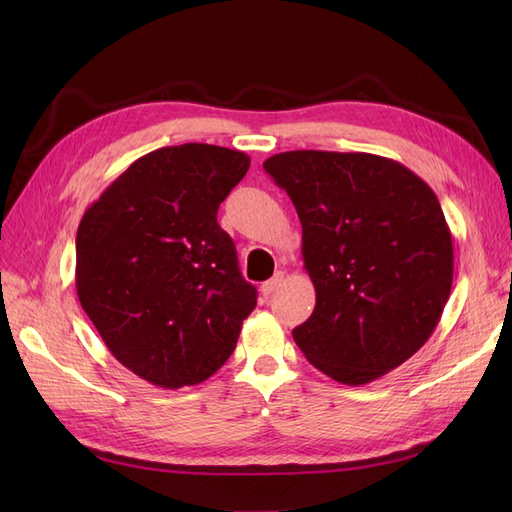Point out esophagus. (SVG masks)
<instances>
[{
	"label": "esophagus",
	"instance_id": "34e87169",
	"mask_svg": "<svg viewBox=\"0 0 512 512\" xmlns=\"http://www.w3.org/2000/svg\"><path fill=\"white\" fill-rule=\"evenodd\" d=\"M282 282H284V275H282V273H277V275H273L269 282H265V284H262V286H260V292H262V297H265V299H269V297H271V294H273V292H275L277 288H280V286H282Z\"/></svg>",
	"mask_w": 512,
	"mask_h": 512
}]
</instances>
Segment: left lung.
Wrapping results in <instances>:
<instances>
[{"label": "left lung", "instance_id": "left-lung-1", "mask_svg": "<svg viewBox=\"0 0 512 512\" xmlns=\"http://www.w3.org/2000/svg\"><path fill=\"white\" fill-rule=\"evenodd\" d=\"M262 166L303 226L316 307L292 337L305 359L348 386L406 363L436 331L453 286V235L438 196L374 153L301 149Z\"/></svg>", "mask_w": 512, "mask_h": 512}]
</instances>
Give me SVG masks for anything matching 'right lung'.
<instances>
[{"instance_id": "obj_1", "label": "right lung", "mask_w": 512, "mask_h": 512, "mask_svg": "<svg viewBox=\"0 0 512 512\" xmlns=\"http://www.w3.org/2000/svg\"><path fill=\"white\" fill-rule=\"evenodd\" d=\"M250 156L205 143L130 164L76 232V294L102 342L162 389L213 376L237 346L256 288L239 273L218 209Z\"/></svg>"}]
</instances>
